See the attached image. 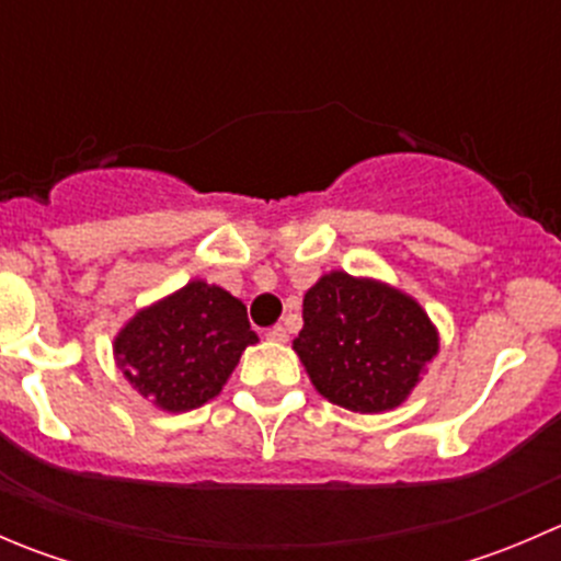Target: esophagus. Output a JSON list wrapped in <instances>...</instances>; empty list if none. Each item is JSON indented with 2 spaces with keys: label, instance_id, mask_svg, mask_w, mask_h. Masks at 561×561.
Instances as JSON below:
<instances>
[{
  "label": "esophagus",
  "instance_id": "obj_1",
  "mask_svg": "<svg viewBox=\"0 0 561 561\" xmlns=\"http://www.w3.org/2000/svg\"><path fill=\"white\" fill-rule=\"evenodd\" d=\"M265 339H268V342H287L285 325H271L268 331H265Z\"/></svg>",
  "mask_w": 561,
  "mask_h": 561
}]
</instances>
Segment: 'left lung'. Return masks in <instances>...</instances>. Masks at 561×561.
Returning a JSON list of instances; mask_svg holds the SVG:
<instances>
[{
    "label": "left lung",
    "instance_id": "left-lung-1",
    "mask_svg": "<svg viewBox=\"0 0 561 561\" xmlns=\"http://www.w3.org/2000/svg\"><path fill=\"white\" fill-rule=\"evenodd\" d=\"M293 350L328 401L386 412L417 386L439 336L421 304L401 290L331 271L304 296V328Z\"/></svg>",
    "mask_w": 561,
    "mask_h": 561
}]
</instances>
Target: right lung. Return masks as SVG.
<instances>
[{
  "instance_id": "add662e5",
  "label": "right lung",
  "mask_w": 561,
  "mask_h": 561,
  "mask_svg": "<svg viewBox=\"0 0 561 561\" xmlns=\"http://www.w3.org/2000/svg\"><path fill=\"white\" fill-rule=\"evenodd\" d=\"M257 342L247 307L195 279L140 309L113 342L118 366L144 399L168 412L206 404L222 390L241 353Z\"/></svg>"
}]
</instances>
